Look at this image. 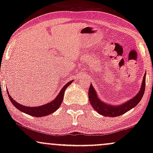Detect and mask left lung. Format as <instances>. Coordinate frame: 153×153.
<instances>
[{
	"label": "left lung",
	"mask_w": 153,
	"mask_h": 153,
	"mask_svg": "<svg viewBox=\"0 0 153 153\" xmlns=\"http://www.w3.org/2000/svg\"><path fill=\"white\" fill-rule=\"evenodd\" d=\"M146 74L145 73L140 89L136 95L133 97L132 99L129 100L128 101L119 104V105H113L109 103L107 104L106 102L102 101L97 93L95 89L93 88L91 83L88 92V97L91 105L97 112L104 117H116L123 114L126 112L136 107L142 99L145 92V88H146Z\"/></svg>",
	"instance_id": "1"
}]
</instances>
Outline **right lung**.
Segmentation results:
<instances>
[{
    "instance_id": "add662e5",
    "label": "right lung",
    "mask_w": 153,
    "mask_h": 153,
    "mask_svg": "<svg viewBox=\"0 0 153 153\" xmlns=\"http://www.w3.org/2000/svg\"><path fill=\"white\" fill-rule=\"evenodd\" d=\"M73 81V80H71L70 82H68L66 85H65L53 100H52L51 102H49V103L45 104L44 105L39 106V107H27V106L22 105V104L17 102L15 100H14L12 97H11V96L10 95L9 92L7 90V93L8 94L9 99L10 100V102H12V104L17 109L20 110V111L24 112V113L27 114L32 116V117H44V116H47L53 113L54 111H56V110L60 107V106H61L63 100V96H64L65 89L70 85Z\"/></svg>"
}]
</instances>
